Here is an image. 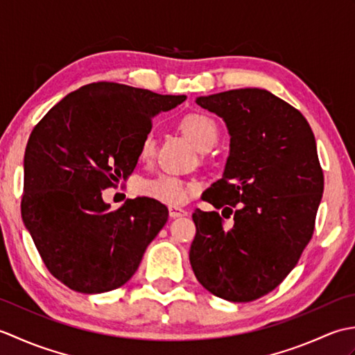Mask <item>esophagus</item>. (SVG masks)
<instances>
[{
    "mask_svg": "<svg viewBox=\"0 0 355 355\" xmlns=\"http://www.w3.org/2000/svg\"><path fill=\"white\" fill-rule=\"evenodd\" d=\"M184 215H187L184 209H180V207H175V206L169 207V216L171 218H180V216H184Z\"/></svg>",
    "mask_w": 355,
    "mask_h": 355,
    "instance_id": "1",
    "label": "esophagus"
}]
</instances>
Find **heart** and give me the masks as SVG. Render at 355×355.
<instances>
[{"label":"heart","mask_w":355,"mask_h":355,"mask_svg":"<svg viewBox=\"0 0 355 355\" xmlns=\"http://www.w3.org/2000/svg\"><path fill=\"white\" fill-rule=\"evenodd\" d=\"M180 128L193 141V145L201 150L210 149L218 140V126L215 120L206 114H201V112H191V114L184 116L180 122ZM139 154L143 162H149L154 157L155 139L153 134H148L141 140ZM192 187V184L177 177L160 175L157 178L143 180L139 183L137 191L143 197L157 200L169 206H180L184 205L189 198Z\"/></svg>","instance_id":"b5f03b06"}]
</instances>
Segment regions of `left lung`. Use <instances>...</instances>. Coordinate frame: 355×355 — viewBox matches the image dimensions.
I'll use <instances>...</instances> for the list:
<instances>
[{
	"mask_svg": "<svg viewBox=\"0 0 355 355\" xmlns=\"http://www.w3.org/2000/svg\"><path fill=\"white\" fill-rule=\"evenodd\" d=\"M197 103L230 134L223 178L202 197L235 224L224 229L218 212L195 210L191 266L215 296L250 302L288 276L313 236L323 193L314 134L300 111L267 89H230Z\"/></svg>",
	"mask_w": 355,
	"mask_h": 355,
	"instance_id": "left-lung-1",
	"label": "left lung"
}]
</instances>
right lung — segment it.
Here are the masks:
<instances>
[{
    "mask_svg": "<svg viewBox=\"0 0 355 355\" xmlns=\"http://www.w3.org/2000/svg\"><path fill=\"white\" fill-rule=\"evenodd\" d=\"M184 101L94 82L67 94L33 128L21 215L45 267L69 288L111 291L137 271L168 209L143 197L110 210L102 191L131 175L153 117Z\"/></svg>",
    "mask_w": 355,
    "mask_h": 355,
    "instance_id": "obj_1",
    "label": "right lung"
}]
</instances>
